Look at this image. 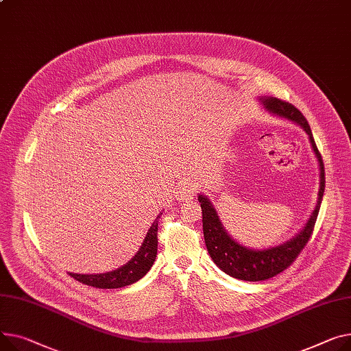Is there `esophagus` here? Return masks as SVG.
<instances>
[{"mask_svg":"<svg viewBox=\"0 0 351 351\" xmlns=\"http://www.w3.org/2000/svg\"><path fill=\"white\" fill-rule=\"evenodd\" d=\"M195 193H196L195 184L191 183V182H183V183H180V186L178 188V191L175 193V197L179 202H188V200L193 199Z\"/></svg>","mask_w":351,"mask_h":351,"instance_id":"obj_1","label":"esophagus"}]
</instances>
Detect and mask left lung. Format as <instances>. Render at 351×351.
<instances>
[{
	"label": "left lung",
	"mask_w": 351,
	"mask_h": 351,
	"mask_svg": "<svg viewBox=\"0 0 351 351\" xmlns=\"http://www.w3.org/2000/svg\"><path fill=\"white\" fill-rule=\"evenodd\" d=\"M261 100L269 111L278 115L287 117V119L298 123L308 132L312 148L319 159V165H320V189H319L317 204L313 210V213L299 234L282 245L268 248L264 251L248 250L232 240L223 228L216 210L212 206V203H210V200L204 196H199V203L202 207V216H203V236H204V243L210 256H212L215 264L227 275L241 279V281H250V282L265 281V279H269L278 274L284 272L287 268H289L293 264V261L298 258L300 251L305 248V245L308 244L312 236L315 223L319 215L323 192H324L323 159L316 147L311 127L305 117H303V114L295 106H292L288 101L279 100L275 97H268V99L265 97Z\"/></svg>",
	"instance_id": "8db88e82"
}]
</instances>
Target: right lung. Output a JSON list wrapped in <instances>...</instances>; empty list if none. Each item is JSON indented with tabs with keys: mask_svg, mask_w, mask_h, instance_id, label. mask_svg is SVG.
<instances>
[{
	"mask_svg": "<svg viewBox=\"0 0 351 351\" xmlns=\"http://www.w3.org/2000/svg\"><path fill=\"white\" fill-rule=\"evenodd\" d=\"M162 216V215H160ZM158 219L154 221L151 228L148 230V234L145 237L144 244L135 254L134 258L128 261L121 268L107 272V274H96V275H80V274H69L76 281L95 287L99 289H117L131 285L139 281L152 267L156 250H158Z\"/></svg>",
	"mask_w": 351,
	"mask_h": 351,
	"instance_id": "obj_1",
	"label": "right lung"
}]
</instances>
